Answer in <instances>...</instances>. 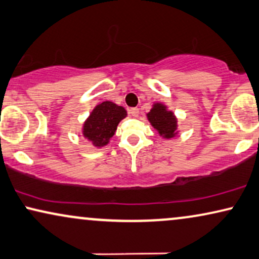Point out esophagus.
I'll use <instances>...</instances> for the list:
<instances>
[{
	"instance_id": "1",
	"label": "esophagus",
	"mask_w": 259,
	"mask_h": 259,
	"mask_svg": "<svg viewBox=\"0 0 259 259\" xmlns=\"http://www.w3.org/2000/svg\"><path fill=\"white\" fill-rule=\"evenodd\" d=\"M130 114L132 116H134V117H138V116H139V114H140V109L137 108V107H136V108H131L130 109Z\"/></svg>"
}]
</instances>
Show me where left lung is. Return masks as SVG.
Segmentation results:
<instances>
[{
    "label": "left lung",
    "mask_w": 259,
    "mask_h": 259,
    "mask_svg": "<svg viewBox=\"0 0 259 259\" xmlns=\"http://www.w3.org/2000/svg\"><path fill=\"white\" fill-rule=\"evenodd\" d=\"M146 117L163 139H172L180 132L176 115L162 102H154Z\"/></svg>",
    "instance_id": "left-lung-1"
}]
</instances>
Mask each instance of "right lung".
Segmentation results:
<instances>
[{
  "label": "right lung",
  "mask_w": 259,
  "mask_h": 259,
  "mask_svg": "<svg viewBox=\"0 0 259 259\" xmlns=\"http://www.w3.org/2000/svg\"><path fill=\"white\" fill-rule=\"evenodd\" d=\"M127 116L126 109L112 101L95 106L82 125V136L96 149L108 145L116 132L117 125Z\"/></svg>",
  "instance_id": "1"
}]
</instances>
